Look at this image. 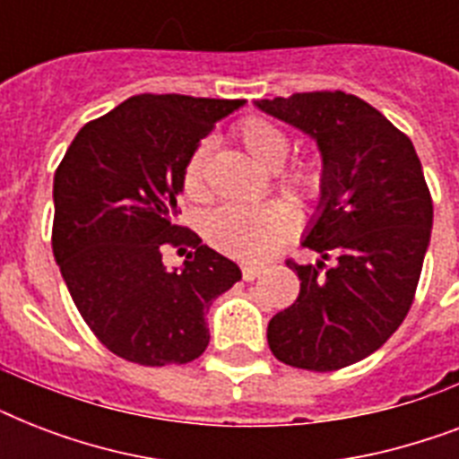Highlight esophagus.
I'll use <instances>...</instances> for the list:
<instances>
[{"instance_id": "1", "label": "esophagus", "mask_w": 459, "mask_h": 459, "mask_svg": "<svg viewBox=\"0 0 459 459\" xmlns=\"http://www.w3.org/2000/svg\"><path fill=\"white\" fill-rule=\"evenodd\" d=\"M262 269L264 266H259V264H240V272H243V279L245 281H255L262 273Z\"/></svg>"}]
</instances>
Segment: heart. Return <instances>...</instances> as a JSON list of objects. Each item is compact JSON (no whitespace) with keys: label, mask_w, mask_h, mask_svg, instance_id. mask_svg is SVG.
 <instances>
[{"label":"heart","mask_w":459,"mask_h":459,"mask_svg":"<svg viewBox=\"0 0 459 459\" xmlns=\"http://www.w3.org/2000/svg\"><path fill=\"white\" fill-rule=\"evenodd\" d=\"M236 138L257 164L266 169H279L290 152V138L279 124L269 118L247 117L236 126ZM204 166H207V145H197L183 166V193L187 197L204 195ZM324 166L319 159H298L281 171V186L302 195L319 197L324 190ZM298 229V209L288 200H272L257 207L226 204L209 216L207 238L216 250L238 259L269 257L283 240Z\"/></svg>","instance_id":"b5f03b06"}]
</instances>
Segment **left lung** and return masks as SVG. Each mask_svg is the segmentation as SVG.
Returning <instances> with one entry per match:
<instances>
[{"label":"left lung","mask_w":459,"mask_h":459,"mask_svg":"<svg viewBox=\"0 0 459 459\" xmlns=\"http://www.w3.org/2000/svg\"><path fill=\"white\" fill-rule=\"evenodd\" d=\"M257 107L312 135L326 176L321 212L302 240L321 259H288L300 293L269 321L266 341L283 364L342 369L381 348L414 302L434 223L421 161L405 133L341 90Z\"/></svg>","instance_id":"left-lung-1"}]
</instances>
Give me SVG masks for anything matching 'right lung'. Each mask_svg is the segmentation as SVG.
<instances>
[{
	"label": "right lung",
	"mask_w": 459,
	"mask_h": 459,
	"mask_svg": "<svg viewBox=\"0 0 459 459\" xmlns=\"http://www.w3.org/2000/svg\"><path fill=\"white\" fill-rule=\"evenodd\" d=\"M243 100L135 95L78 131L54 173V259L78 312L114 355L143 367L207 350L204 321L240 269L176 226L186 159ZM193 247L180 273L165 245Z\"/></svg>",
	"instance_id": "right-lung-1"
}]
</instances>
